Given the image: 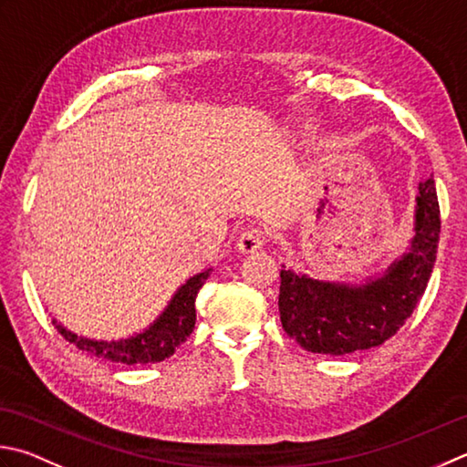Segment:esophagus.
<instances>
[{
    "label": "esophagus",
    "mask_w": 467,
    "mask_h": 467,
    "mask_svg": "<svg viewBox=\"0 0 467 467\" xmlns=\"http://www.w3.org/2000/svg\"><path fill=\"white\" fill-rule=\"evenodd\" d=\"M269 233L261 226H251L239 236V251L241 253H254L259 251L261 246L267 241Z\"/></svg>",
    "instance_id": "34e87169"
}]
</instances>
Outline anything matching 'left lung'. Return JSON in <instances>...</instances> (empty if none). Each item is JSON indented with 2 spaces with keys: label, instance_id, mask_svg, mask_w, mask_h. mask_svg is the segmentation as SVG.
I'll list each match as a JSON object with an SVG mask.
<instances>
[{
  "label": "left lung",
  "instance_id": "1",
  "mask_svg": "<svg viewBox=\"0 0 467 467\" xmlns=\"http://www.w3.org/2000/svg\"><path fill=\"white\" fill-rule=\"evenodd\" d=\"M441 218L435 182L419 184L415 239L385 275L362 285L317 281L281 269V326L301 348L344 356L374 348L395 336L413 314L433 273Z\"/></svg>",
  "mask_w": 467,
  "mask_h": 467
}]
</instances>
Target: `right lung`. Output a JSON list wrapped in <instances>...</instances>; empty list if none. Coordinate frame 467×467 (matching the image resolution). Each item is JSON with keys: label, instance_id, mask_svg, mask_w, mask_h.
<instances>
[{"label": "right lung", "instance_id": "add662e5", "mask_svg": "<svg viewBox=\"0 0 467 467\" xmlns=\"http://www.w3.org/2000/svg\"><path fill=\"white\" fill-rule=\"evenodd\" d=\"M210 271L206 269L198 275L190 277L184 285H182L176 296L171 297L170 306L163 309V314L155 319V322L148 327V330L125 337V340H88V337L77 336L75 332L67 330L60 326L57 319H52V324L57 326V330L64 340L75 344L78 350L103 356V358L111 362L121 364H151L161 362L170 358V356L178 350L180 344L186 342V337L194 332L196 324V296L200 287L204 285V281L210 277Z\"/></svg>", "mask_w": 467, "mask_h": 467}]
</instances>
